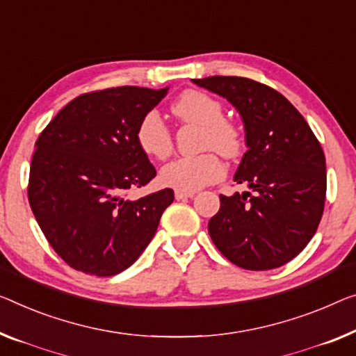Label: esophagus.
<instances>
[{
    "mask_svg": "<svg viewBox=\"0 0 356 356\" xmlns=\"http://www.w3.org/2000/svg\"><path fill=\"white\" fill-rule=\"evenodd\" d=\"M195 192H184V190H176V198L185 200V198H193Z\"/></svg>",
    "mask_w": 356,
    "mask_h": 356,
    "instance_id": "1",
    "label": "esophagus"
}]
</instances>
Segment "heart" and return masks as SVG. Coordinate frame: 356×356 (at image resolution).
Returning a JSON list of instances; mask_svg holds the SVG:
<instances>
[{"label":"heart","mask_w":356,"mask_h":356,"mask_svg":"<svg viewBox=\"0 0 356 356\" xmlns=\"http://www.w3.org/2000/svg\"><path fill=\"white\" fill-rule=\"evenodd\" d=\"M179 120L203 126V145L212 147L222 155H236L241 147L236 126L224 118L219 100L200 91H187L172 104ZM137 144L145 155L164 160L172 150V136L161 115L152 110L142 118L136 132ZM224 176V164L214 153L180 156L164 164L160 180L166 187L195 192Z\"/></svg>","instance_id":"heart-1"}]
</instances>
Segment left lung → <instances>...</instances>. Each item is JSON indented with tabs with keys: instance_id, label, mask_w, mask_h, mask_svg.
<instances>
[{
	"instance_id": "obj_1",
	"label": "left lung",
	"mask_w": 356,
	"mask_h": 356,
	"mask_svg": "<svg viewBox=\"0 0 356 356\" xmlns=\"http://www.w3.org/2000/svg\"><path fill=\"white\" fill-rule=\"evenodd\" d=\"M192 81L229 100L246 132L248 152L233 180L249 192L220 195L208 224L212 241L241 268L281 267L309 245L325 209L320 142L294 105L265 84L241 76Z\"/></svg>"
}]
</instances>
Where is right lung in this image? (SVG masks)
<instances>
[{"instance_id": "right-lung-1", "label": "right lung", "mask_w": 356, "mask_h": 356, "mask_svg": "<svg viewBox=\"0 0 356 356\" xmlns=\"http://www.w3.org/2000/svg\"><path fill=\"white\" fill-rule=\"evenodd\" d=\"M168 91L123 86L83 94L36 140L29 201L46 240L72 268L113 277L155 236L174 192L127 195L156 176L136 132Z\"/></svg>"}]
</instances>
